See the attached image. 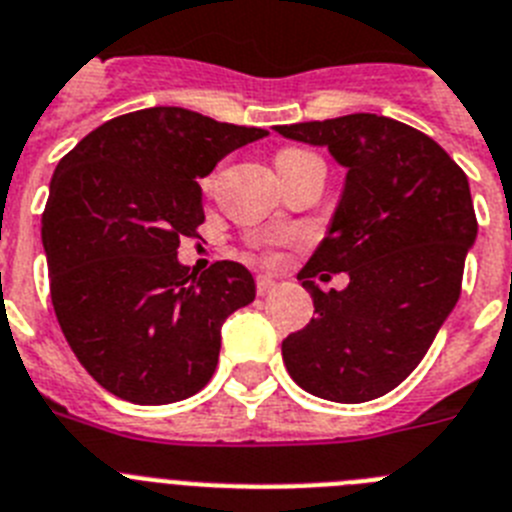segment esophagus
I'll return each mask as SVG.
<instances>
[{"label": "esophagus", "instance_id": "esophagus-1", "mask_svg": "<svg viewBox=\"0 0 512 512\" xmlns=\"http://www.w3.org/2000/svg\"><path fill=\"white\" fill-rule=\"evenodd\" d=\"M275 288H278V283H275L273 278H268V275H257V293H260V296H270Z\"/></svg>", "mask_w": 512, "mask_h": 512}]
</instances>
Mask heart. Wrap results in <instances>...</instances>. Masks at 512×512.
<instances>
[{
  "instance_id": "1",
  "label": "heart",
  "mask_w": 512,
  "mask_h": 512,
  "mask_svg": "<svg viewBox=\"0 0 512 512\" xmlns=\"http://www.w3.org/2000/svg\"><path fill=\"white\" fill-rule=\"evenodd\" d=\"M299 154H306V151H299V149H286V151H281V154H278V159H286V157H299ZM211 180H206V185Z\"/></svg>"
}]
</instances>
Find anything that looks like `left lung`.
Returning <instances> with one entry per match:
<instances>
[{
    "label": "left lung",
    "instance_id": "8db88e82",
    "mask_svg": "<svg viewBox=\"0 0 512 512\" xmlns=\"http://www.w3.org/2000/svg\"><path fill=\"white\" fill-rule=\"evenodd\" d=\"M275 131L327 146L348 170L327 237L299 273L317 317L283 340V363L314 397H384L415 371L459 301L477 239L469 180L430 136L384 115ZM330 272H348L349 288L313 286L311 277Z\"/></svg>",
    "mask_w": 512,
    "mask_h": 512
}]
</instances>
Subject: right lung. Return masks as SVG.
<instances>
[{
  "label": "right lung",
  "instance_id": "add662e5",
  "mask_svg": "<svg viewBox=\"0 0 512 512\" xmlns=\"http://www.w3.org/2000/svg\"><path fill=\"white\" fill-rule=\"evenodd\" d=\"M265 128L219 123L185 108L118 115L59 162L43 211L51 301L92 379L133 404H170L211 381L221 324L255 301L252 273L177 260L198 237V177Z\"/></svg>",
  "mask_w": 512,
  "mask_h": 512
}]
</instances>
